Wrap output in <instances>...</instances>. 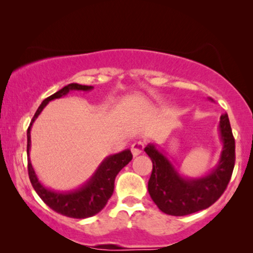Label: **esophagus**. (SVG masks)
<instances>
[{
	"instance_id": "obj_1",
	"label": "esophagus",
	"mask_w": 253,
	"mask_h": 253,
	"mask_svg": "<svg viewBox=\"0 0 253 253\" xmlns=\"http://www.w3.org/2000/svg\"><path fill=\"white\" fill-rule=\"evenodd\" d=\"M144 151V143H141V141H137V143L132 144V146H131V152H132V155L133 157H137V155H139L143 153Z\"/></svg>"
}]
</instances>
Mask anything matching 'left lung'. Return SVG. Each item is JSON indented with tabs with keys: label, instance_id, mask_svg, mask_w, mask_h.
<instances>
[{
	"label": "left lung",
	"instance_id": "left-lung-1",
	"mask_svg": "<svg viewBox=\"0 0 253 253\" xmlns=\"http://www.w3.org/2000/svg\"><path fill=\"white\" fill-rule=\"evenodd\" d=\"M219 130L223 144L220 161L209 175L200 178L183 177L154 145L145 147L153 164L148 193L159 210L169 215H189L207 209L220 198L235 166V139L227 114L220 117Z\"/></svg>",
	"mask_w": 253,
	"mask_h": 253
}]
</instances>
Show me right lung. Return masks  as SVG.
<instances>
[{"mask_svg": "<svg viewBox=\"0 0 253 253\" xmlns=\"http://www.w3.org/2000/svg\"><path fill=\"white\" fill-rule=\"evenodd\" d=\"M93 86L81 85L72 83L64 86L60 91L54 93L53 95L44 99L42 103L37 109L29 129H27V170L29 177L36 192L39 195L43 203L50 207L51 210L62 215L74 217V219H86V217L95 215L103 207L106 206L108 199L114 192V183L121 169L126 167L132 160V154L130 150H126L120 153L109 155L101 162L94 174L82 188L74 191L56 192L49 190L41 184L38 179L36 171L31 165L30 148H31V126L47 103L54 99H60L67 95L70 91H89Z\"/></svg>", "mask_w": 253, "mask_h": 253, "instance_id": "add662e5", "label": "right lung"}]
</instances>
